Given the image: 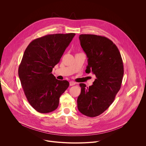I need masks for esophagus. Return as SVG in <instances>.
Returning a JSON list of instances; mask_svg holds the SVG:
<instances>
[{"mask_svg": "<svg viewBox=\"0 0 146 146\" xmlns=\"http://www.w3.org/2000/svg\"><path fill=\"white\" fill-rule=\"evenodd\" d=\"M69 83H70V86H74L76 84V82H74V81H70Z\"/></svg>", "mask_w": 146, "mask_h": 146, "instance_id": "esophagus-1", "label": "esophagus"}]
</instances>
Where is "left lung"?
Wrapping results in <instances>:
<instances>
[{
    "label": "left lung",
    "mask_w": 146,
    "mask_h": 146,
    "mask_svg": "<svg viewBox=\"0 0 146 146\" xmlns=\"http://www.w3.org/2000/svg\"><path fill=\"white\" fill-rule=\"evenodd\" d=\"M80 44L88 59L86 72H92L96 79L86 87L81 83L77 108L86 116L95 117L106 111L121 88L123 65L121 54L113 41L95 35H80Z\"/></svg>",
    "instance_id": "1"
}]
</instances>
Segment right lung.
Returning <instances> with one entry per match:
<instances>
[{
    "label": "right lung",
    "instance_id": "right-lung-1",
    "mask_svg": "<svg viewBox=\"0 0 146 146\" xmlns=\"http://www.w3.org/2000/svg\"><path fill=\"white\" fill-rule=\"evenodd\" d=\"M75 33L47 35L32 41L18 68L24 94L31 106L41 113L57 109L59 98L69 86L51 73Z\"/></svg>",
    "mask_w": 146,
    "mask_h": 146
}]
</instances>
